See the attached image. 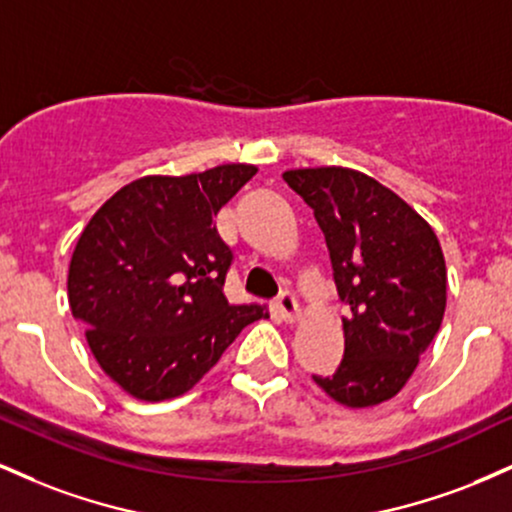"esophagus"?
<instances>
[{
  "label": "esophagus",
  "instance_id": "esophagus-1",
  "mask_svg": "<svg viewBox=\"0 0 512 512\" xmlns=\"http://www.w3.org/2000/svg\"><path fill=\"white\" fill-rule=\"evenodd\" d=\"M274 305L286 322H296L298 317H301V305H298L296 296H293L291 291H281Z\"/></svg>",
  "mask_w": 512,
  "mask_h": 512
}]
</instances>
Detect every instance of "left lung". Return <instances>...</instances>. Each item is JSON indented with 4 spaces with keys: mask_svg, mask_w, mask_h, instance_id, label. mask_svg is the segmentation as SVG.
Instances as JSON below:
<instances>
[{
    "mask_svg": "<svg viewBox=\"0 0 512 512\" xmlns=\"http://www.w3.org/2000/svg\"><path fill=\"white\" fill-rule=\"evenodd\" d=\"M325 233L339 298L349 305L344 358L313 380L351 409L407 385L445 313V260L433 228L378 180L351 168L286 170Z\"/></svg>",
    "mask_w": 512,
    "mask_h": 512,
    "instance_id": "left-lung-1",
    "label": "left lung"
}]
</instances>
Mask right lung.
I'll list each match as a JSON object with an SVG mask.
<instances>
[{
  "mask_svg": "<svg viewBox=\"0 0 512 512\" xmlns=\"http://www.w3.org/2000/svg\"><path fill=\"white\" fill-rule=\"evenodd\" d=\"M257 173L226 163L204 173L146 175L88 221L69 264V308L110 378L144 402L192 390L262 305H231L233 252L214 216Z\"/></svg>",
  "mask_w": 512,
  "mask_h": 512,
  "instance_id": "1",
  "label": "right lung"
}]
</instances>
